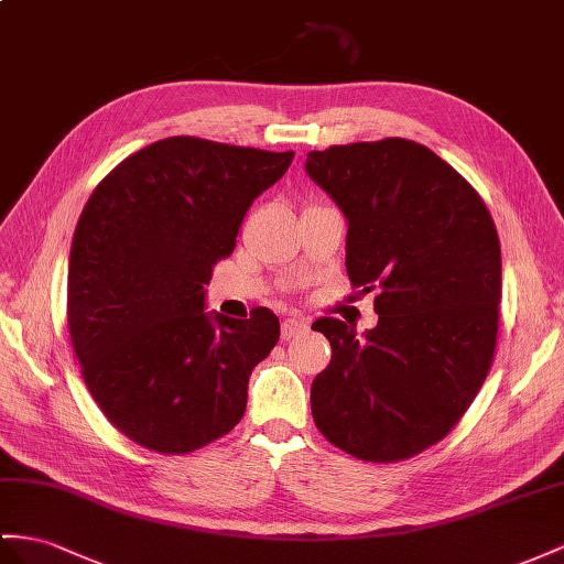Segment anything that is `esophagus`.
Instances as JSON below:
<instances>
[{
    "instance_id": "esophagus-1",
    "label": "esophagus",
    "mask_w": 564,
    "mask_h": 564,
    "mask_svg": "<svg viewBox=\"0 0 564 564\" xmlns=\"http://www.w3.org/2000/svg\"><path fill=\"white\" fill-rule=\"evenodd\" d=\"M310 328V322L305 319V316H288V319L281 324V336L283 340H291V338H297L302 334H307Z\"/></svg>"
}]
</instances>
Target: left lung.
Instances as JSON below:
<instances>
[{"instance_id":"8db88e82","label":"left lung","mask_w":564,"mask_h":564,"mask_svg":"<svg viewBox=\"0 0 564 564\" xmlns=\"http://www.w3.org/2000/svg\"><path fill=\"white\" fill-rule=\"evenodd\" d=\"M305 171L348 219L350 283L379 293L362 336L334 316L312 324L334 352L312 383L314 424L352 457H412L447 436L490 369L496 224L451 164L405 138L314 150Z\"/></svg>"}]
</instances>
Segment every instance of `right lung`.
Returning a JSON list of instances; mask_svg holds the SVG:
<instances>
[{
  "mask_svg": "<svg viewBox=\"0 0 564 564\" xmlns=\"http://www.w3.org/2000/svg\"><path fill=\"white\" fill-rule=\"evenodd\" d=\"M293 152L191 135L126 156L95 187L68 257V330L85 386L123 436L185 455L234 429L279 316L207 312L212 267Z\"/></svg>",
  "mask_w": 564,
  "mask_h": 564,
  "instance_id": "add662e5",
  "label": "right lung"
}]
</instances>
